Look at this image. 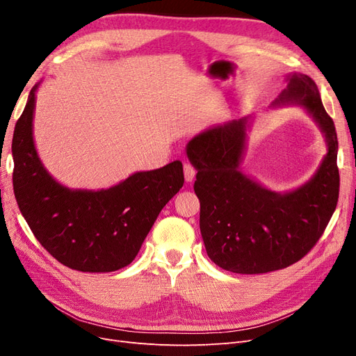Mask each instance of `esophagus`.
<instances>
[{
  "instance_id": "esophagus-1",
  "label": "esophagus",
  "mask_w": 356,
  "mask_h": 356,
  "mask_svg": "<svg viewBox=\"0 0 356 356\" xmlns=\"http://www.w3.org/2000/svg\"><path fill=\"white\" fill-rule=\"evenodd\" d=\"M184 177H186L187 182H191L196 177V168L193 166L190 161H186L184 163Z\"/></svg>"
}]
</instances>
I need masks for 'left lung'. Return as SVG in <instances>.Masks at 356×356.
Here are the masks:
<instances>
[{
    "label": "left lung",
    "instance_id": "8db88e82",
    "mask_svg": "<svg viewBox=\"0 0 356 356\" xmlns=\"http://www.w3.org/2000/svg\"><path fill=\"white\" fill-rule=\"evenodd\" d=\"M273 105L298 104L325 134L328 153L307 184L275 193L239 170L246 117L191 139L187 156L197 169L195 193L200 200V233L208 257L224 270L267 273L301 260L324 234L339 200L337 132L307 75L288 79Z\"/></svg>",
    "mask_w": 356,
    "mask_h": 356
}]
</instances>
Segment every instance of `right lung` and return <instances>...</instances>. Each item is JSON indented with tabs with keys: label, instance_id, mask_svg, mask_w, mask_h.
<instances>
[{
	"label": "right lung",
	"instance_id": "obj_1",
	"mask_svg": "<svg viewBox=\"0 0 356 356\" xmlns=\"http://www.w3.org/2000/svg\"><path fill=\"white\" fill-rule=\"evenodd\" d=\"M32 88L15 127L13 190L19 209L41 246L79 272H114L138 255L165 204L184 184L179 160L136 172L99 191L70 190L41 165L32 139L35 106Z\"/></svg>",
	"mask_w": 356,
	"mask_h": 356
}]
</instances>
